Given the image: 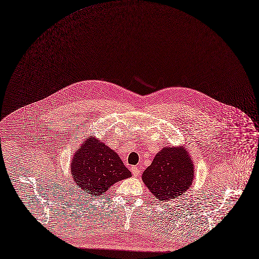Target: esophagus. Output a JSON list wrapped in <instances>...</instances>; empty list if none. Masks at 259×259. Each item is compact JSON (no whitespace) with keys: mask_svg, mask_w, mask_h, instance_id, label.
I'll use <instances>...</instances> for the list:
<instances>
[{"mask_svg":"<svg viewBox=\"0 0 259 259\" xmlns=\"http://www.w3.org/2000/svg\"><path fill=\"white\" fill-rule=\"evenodd\" d=\"M132 172H133V176L137 177V176H139L141 174V170L138 167H132Z\"/></svg>","mask_w":259,"mask_h":259,"instance_id":"esophagus-1","label":"esophagus"}]
</instances>
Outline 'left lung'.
Instances as JSON below:
<instances>
[{
    "instance_id": "8db88e82",
    "label": "left lung",
    "mask_w": 259,
    "mask_h": 259,
    "mask_svg": "<svg viewBox=\"0 0 259 259\" xmlns=\"http://www.w3.org/2000/svg\"><path fill=\"white\" fill-rule=\"evenodd\" d=\"M143 182L160 201H169L192 185L194 164L184 148L167 147L156 155L143 174Z\"/></svg>"
}]
</instances>
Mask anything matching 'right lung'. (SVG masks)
<instances>
[{
    "label": "right lung",
    "mask_w": 259,
    "mask_h": 259,
    "mask_svg": "<svg viewBox=\"0 0 259 259\" xmlns=\"http://www.w3.org/2000/svg\"><path fill=\"white\" fill-rule=\"evenodd\" d=\"M71 174L80 194L91 197H100L113 184L132 176L118 155L94 138L87 139L74 155Z\"/></svg>",
    "instance_id": "right-lung-1"
}]
</instances>
